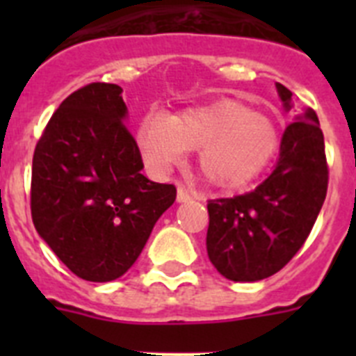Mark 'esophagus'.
<instances>
[{"label": "esophagus", "instance_id": "esophagus-1", "mask_svg": "<svg viewBox=\"0 0 356 356\" xmlns=\"http://www.w3.org/2000/svg\"><path fill=\"white\" fill-rule=\"evenodd\" d=\"M176 200L180 201V203H184V201H188L191 200V194H188L187 187L185 185H178V194H176Z\"/></svg>", "mask_w": 356, "mask_h": 356}]
</instances>
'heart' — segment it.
<instances>
[{"label":"heart","mask_w":356,"mask_h":356,"mask_svg":"<svg viewBox=\"0 0 356 356\" xmlns=\"http://www.w3.org/2000/svg\"><path fill=\"white\" fill-rule=\"evenodd\" d=\"M137 144L155 171H165L197 151V168L205 181L219 191H238L253 181L280 146L273 119L235 99H219L165 118L144 115Z\"/></svg>","instance_id":"heart-1"}]
</instances>
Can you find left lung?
Instances as JSON below:
<instances>
[{"instance_id": "left-lung-1", "label": "left lung", "mask_w": 356, "mask_h": 356, "mask_svg": "<svg viewBox=\"0 0 356 356\" xmlns=\"http://www.w3.org/2000/svg\"><path fill=\"white\" fill-rule=\"evenodd\" d=\"M280 97L291 108L292 92ZM328 191L325 137L314 110L284 131L276 168L251 193L209 200L207 251L234 282H259L284 269L312 232Z\"/></svg>"}]
</instances>
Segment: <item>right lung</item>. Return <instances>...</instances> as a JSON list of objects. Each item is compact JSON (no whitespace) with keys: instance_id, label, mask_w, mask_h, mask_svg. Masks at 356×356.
<instances>
[{"instance_id":"1","label":"right lung","mask_w":356,"mask_h":356,"mask_svg":"<svg viewBox=\"0 0 356 356\" xmlns=\"http://www.w3.org/2000/svg\"><path fill=\"white\" fill-rule=\"evenodd\" d=\"M121 92L119 85L94 81L69 94L33 151V225L69 271L87 282L124 275L176 200L175 185L140 172Z\"/></svg>"}]
</instances>
